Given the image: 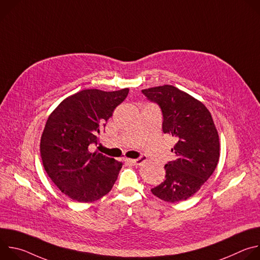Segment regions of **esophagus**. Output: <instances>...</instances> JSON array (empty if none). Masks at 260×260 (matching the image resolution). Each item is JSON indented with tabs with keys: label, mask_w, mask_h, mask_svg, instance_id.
I'll return each instance as SVG.
<instances>
[{
	"label": "esophagus",
	"mask_w": 260,
	"mask_h": 260,
	"mask_svg": "<svg viewBox=\"0 0 260 260\" xmlns=\"http://www.w3.org/2000/svg\"><path fill=\"white\" fill-rule=\"evenodd\" d=\"M145 159H146V157L144 155H142V156H140L139 158H136V159H126V161L132 164V165H135V166H140L141 164H143L145 161Z\"/></svg>",
	"instance_id": "esophagus-1"
}]
</instances>
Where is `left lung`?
Here are the masks:
<instances>
[{
    "mask_svg": "<svg viewBox=\"0 0 260 260\" xmlns=\"http://www.w3.org/2000/svg\"><path fill=\"white\" fill-rule=\"evenodd\" d=\"M162 112V131L176 138L172 152L177 159L166 166V180L151 189L168 203L185 201L197 193L214 173L219 160V136L207 107L173 85L143 89Z\"/></svg>",
    "mask_w": 260,
    "mask_h": 260,
    "instance_id": "1",
    "label": "left lung"
}]
</instances>
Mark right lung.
<instances>
[{"instance_id": "1", "label": "right lung", "mask_w": 260, "mask_h": 260, "mask_svg": "<svg viewBox=\"0 0 260 260\" xmlns=\"http://www.w3.org/2000/svg\"><path fill=\"white\" fill-rule=\"evenodd\" d=\"M128 90L84 89L64 99L49 115L40 143L42 162L52 182L73 201H98L117 180L122 162L88 148L98 144V135Z\"/></svg>"}]
</instances>
